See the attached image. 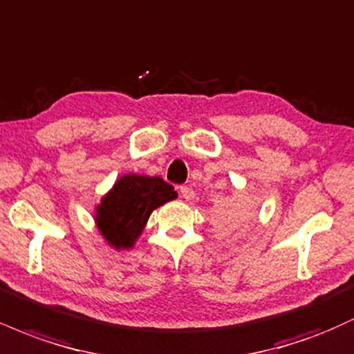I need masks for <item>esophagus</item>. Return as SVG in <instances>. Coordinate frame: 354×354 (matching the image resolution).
I'll return each mask as SVG.
<instances>
[{
	"mask_svg": "<svg viewBox=\"0 0 354 354\" xmlns=\"http://www.w3.org/2000/svg\"><path fill=\"white\" fill-rule=\"evenodd\" d=\"M180 193H181V196L185 198L186 201H191L194 198V189L189 188V186H181Z\"/></svg>",
	"mask_w": 354,
	"mask_h": 354,
	"instance_id": "1",
	"label": "esophagus"
}]
</instances>
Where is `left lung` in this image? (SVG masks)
I'll return each mask as SVG.
<instances>
[{
	"label": "left lung",
	"mask_w": 354,
	"mask_h": 354,
	"mask_svg": "<svg viewBox=\"0 0 354 354\" xmlns=\"http://www.w3.org/2000/svg\"><path fill=\"white\" fill-rule=\"evenodd\" d=\"M248 213H250V208H248L246 205L230 206V208L226 211H223L218 218H219V221L225 223V225L234 226V225H239V223L245 221Z\"/></svg>",
	"instance_id": "1"
}]
</instances>
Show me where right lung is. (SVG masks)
<instances>
[{
    "instance_id": "1",
    "label": "right lung",
    "mask_w": 354,
    "mask_h": 354,
    "mask_svg": "<svg viewBox=\"0 0 354 354\" xmlns=\"http://www.w3.org/2000/svg\"><path fill=\"white\" fill-rule=\"evenodd\" d=\"M176 196L173 186L160 176L124 174L96 208V225L109 245L128 250L143 233L149 214Z\"/></svg>"
}]
</instances>
